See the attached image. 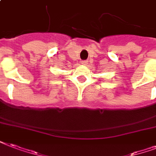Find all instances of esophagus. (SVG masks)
Returning a JSON list of instances; mask_svg holds the SVG:
<instances>
[{"instance_id":"esophagus-1","label":"esophagus","mask_w":156,"mask_h":156,"mask_svg":"<svg viewBox=\"0 0 156 156\" xmlns=\"http://www.w3.org/2000/svg\"><path fill=\"white\" fill-rule=\"evenodd\" d=\"M87 63H88V61H81V64H82V65H87Z\"/></svg>"}]
</instances>
